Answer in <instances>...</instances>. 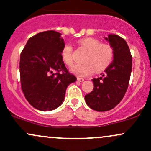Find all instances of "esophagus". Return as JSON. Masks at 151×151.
I'll use <instances>...</instances> for the list:
<instances>
[{
  "instance_id": "34e87169",
  "label": "esophagus",
  "mask_w": 151,
  "mask_h": 151,
  "mask_svg": "<svg viewBox=\"0 0 151 151\" xmlns=\"http://www.w3.org/2000/svg\"><path fill=\"white\" fill-rule=\"evenodd\" d=\"M77 80H78V81H79V82H83L84 81V78H83L77 77Z\"/></svg>"
}]
</instances>
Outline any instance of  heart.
I'll list each match as a JSON object with an SVG mask.
<instances>
[{"label": "heart", "instance_id": "1", "mask_svg": "<svg viewBox=\"0 0 151 151\" xmlns=\"http://www.w3.org/2000/svg\"><path fill=\"white\" fill-rule=\"evenodd\" d=\"M80 45L87 50L84 57V63L76 64L70 68L71 72L81 77L88 76L93 71L100 73L106 70L112 62L114 50L110 45L101 44L97 39L87 37L80 41ZM72 45L67 43L61 50V58L66 65L70 66L73 63Z\"/></svg>", "mask_w": 151, "mask_h": 151}]
</instances>
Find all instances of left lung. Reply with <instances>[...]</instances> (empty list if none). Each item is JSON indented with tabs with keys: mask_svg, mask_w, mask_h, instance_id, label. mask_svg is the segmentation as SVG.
Returning a JSON list of instances; mask_svg holds the SVG:
<instances>
[{
	"mask_svg": "<svg viewBox=\"0 0 151 151\" xmlns=\"http://www.w3.org/2000/svg\"><path fill=\"white\" fill-rule=\"evenodd\" d=\"M114 50V60L101 77L92 79L93 90L85 96L86 104L92 109L106 111L122 99L127 91L132 67L130 50L125 40L116 35L105 37Z\"/></svg>",
	"mask_w": 151,
	"mask_h": 151,
	"instance_id": "obj_1",
	"label": "left lung"
}]
</instances>
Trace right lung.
<instances>
[{
  "instance_id": "1",
  "label": "right lung",
  "mask_w": 151,
  "mask_h": 151,
  "mask_svg": "<svg viewBox=\"0 0 151 151\" xmlns=\"http://www.w3.org/2000/svg\"><path fill=\"white\" fill-rule=\"evenodd\" d=\"M64 45L60 33L46 31L29 38L21 53L22 91L29 103L40 111L60 106L68 86L76 81L61 58Z\"/></svg>"
}]
</instances>
